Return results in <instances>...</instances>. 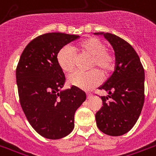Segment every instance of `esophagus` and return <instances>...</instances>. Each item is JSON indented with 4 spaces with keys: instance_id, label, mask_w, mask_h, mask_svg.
<instances>
[{
    "instance_id": "obj_1",
    "label": "esophagus",
    "mask_w": 156,
    "mask_h": 156,
    "mask_svg": "<svg viewBox=\"0 0 156 156\" xmlns=\"http://www.w3.org/2000/svg\"><path fill=\"white\" fill-rule=\"evenodd\" d=\"M91 97H92V95H91V93H87V99L91 98Z\"/></svg>"
}]
</instances>
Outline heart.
<instances>
[{
	"label": "heart",
	"instance_id": "1",
	"mask_svg": "<svg viewBox=\"0 0 156 156\" xmlns=\"http://www.w3.org/2000/svg\"><path fill=\"white\" fill-rule=\"evenodd\" d=\"M74 51H82L91 55V68L96 67L102 73H109L114 67L115 59L110 52L106 51V46L97 38H90L71 47L65 46L59 50L56 55L58 65L63 71L70 72L74 67ZM70 85L84 91H89L101 83V76L96 70L89 72L75 71L68 77Z\"/></svg>",
	"mask_w": 156,
	"mask_h": 156
}]
</instances>
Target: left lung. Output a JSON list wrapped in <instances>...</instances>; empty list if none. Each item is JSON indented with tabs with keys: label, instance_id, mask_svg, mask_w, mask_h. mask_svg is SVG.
Wrapping results in <instances>:
<instances>
[{
	"label": "left lung",
	"instance_id": "8db88e82",
	"mask_svg": "<svg viewBox=\"0 0 156 156\" xmlns=\"http://www.w3.org/2000/svg\"><path fill=\"white\" fill-rule=\"evenodd\" d=\"M103 35L115 54V69L99 89L108 92L101 97L102 107L96 114L97 125L110 136H121L133 128L144 104L145 72L133 47L119 37L110 33Z\"/></svg>",
	"mask_w": 156,
	"mask_h": 156
}]
</instances>
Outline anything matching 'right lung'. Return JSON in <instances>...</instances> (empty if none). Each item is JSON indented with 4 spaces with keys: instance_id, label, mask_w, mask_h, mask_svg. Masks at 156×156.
<instances>
[{
    "instance_id": "1",
    "label": "right lung",
    "mask_w": 156,
    "mask_h": 156,
    "mask_svg": "<svg viewBox=\"0 0 156 156\" xmlns=\"http://www.w3.org/2000/svg\"><path fill=\"white\" fill-rule=\"evenodd\" d=\"M78 35L49 33L27 45L16 69L20 101L33 129L48 139L65 137L74 128V114L86 100V93L72 86L61 90L65 73L56 60L62 47Z\"/></svg>"
}]
</instances>
